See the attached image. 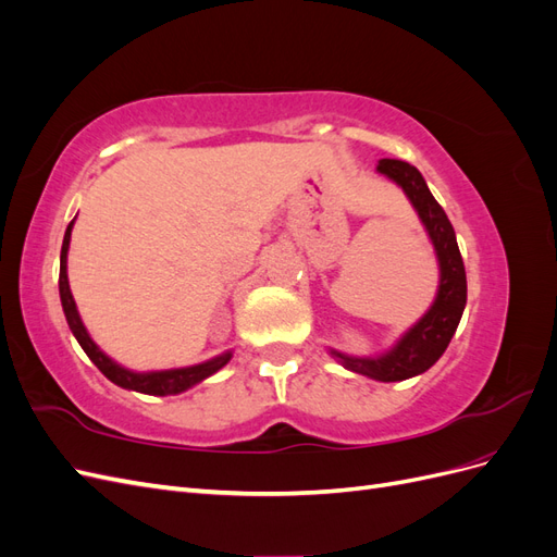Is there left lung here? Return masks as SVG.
Instances as JSON below:
<instances>
[{
	"label": "left lung",
	"instance_id": "left-lung-1",
	"mask_svg": "<svg viewBox=\"0 0 557 557\" xmlns=\"http://www.w3.org/2000/svg\"><path fill=\"white\" fill-rule=\"evenodd\" d=\"M376 172L391 178L404 190L413 205L420 223L434 246L436 262H440V288L432 307L423 318L404 332L393 348H387L374 358L346 356L342 350L330 348V356L342 362L348 372L362 374L367 379L393 383L428 372V369L444 356L467 305V274L462 256L455 239V230L446 211L440 207L428 188V183L413 164L401 160H379Z\"/></svg>",
	"mask_w": 557,
	"mask_h": 557
}]
</instances>
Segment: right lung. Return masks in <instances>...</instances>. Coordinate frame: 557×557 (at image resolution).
Masks as SVG:
<instances>
[{
  "mask_svg": "<svg viewBox=\"0 0 557 557\" xmlns=\"http://www.w3.org/2000/svg\"><path fill=\"white\" fill-rule=\"evenodd\" d=\"M76 221V218H74ZM74 221L66 225L64 232V242H62V250H60V299H62V311L66 323H70L72 334L76 336V342L81 344V348L86 350V356L95 362V367L102 372L111 383L125 387V391H137L144 395H178L188 387L201 383L205 379H209L211 374H215L218 369H223L230 360H232V350L221 352L207 362H199L193 367H178V369H162V372H132V369L117 364L115 360H111L107 352L99 348L83 325V320L78 315L76 301L72 297L70 290V278H66V252H70V242H72V227Z\"/></svg>",
  "mask_w": 557,
  "mask_h": 557,
  "instance_id": "right-lung-1",
  "label": "right lung"
}]
</instances>
